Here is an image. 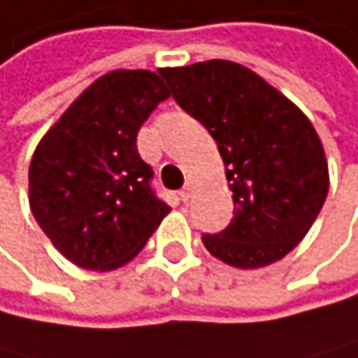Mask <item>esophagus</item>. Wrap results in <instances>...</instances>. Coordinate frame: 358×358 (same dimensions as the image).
<instances>
[{"label":"esophagus","instance_id":"1","mask_svg":"<svg viewBox=\"0 0 358 358\" xmlns=\"http://www.w3.org/2000/svg\"><path fill=\"white\" fill-rule=\"evenodd\" d=\"M178 198H180L182 203H187V200L192 198V185H187V187L182 189V192H178Z\"/></svg>","mask_w":358,"mask_h":358}]
</instances>
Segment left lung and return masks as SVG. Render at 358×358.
<instances>
[{
  "label": "left lung",
  "mask_w": 358,
  "mask_h": 358,
  "mask_svg": "<svg viewBox=\"0 0 358 358\" xmlns=\"http://www.w3.org/2000/svg\"><path fill=\"white\" fill-rule=\"evenodd\" d=\"M173 100L216 140L234 198V218L203 234L211 256L256 269L296 247L327 198L330 173L312 122L252 69L227 59L160 69Z\"/></svg>",
  "instance_id": "8db88e82"
}]
</instances>
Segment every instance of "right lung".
<instances>
[{"label":"right lung","mask_w":358,"mask_h":358,"mask_svg":"<svg viewBox=\"0 0 358 358\" xmlns=\"http://www.w3.org/2000/svg\"><path fill=\"white\" fill-rule=\"evenodd\" d=\"M166 97L160 75L111 71L39 140L28 166V203L73 265L93 272L127 265L169 214L136 144L144 120Z\"/></svg>","instance_id":"1"}]
</instances>
